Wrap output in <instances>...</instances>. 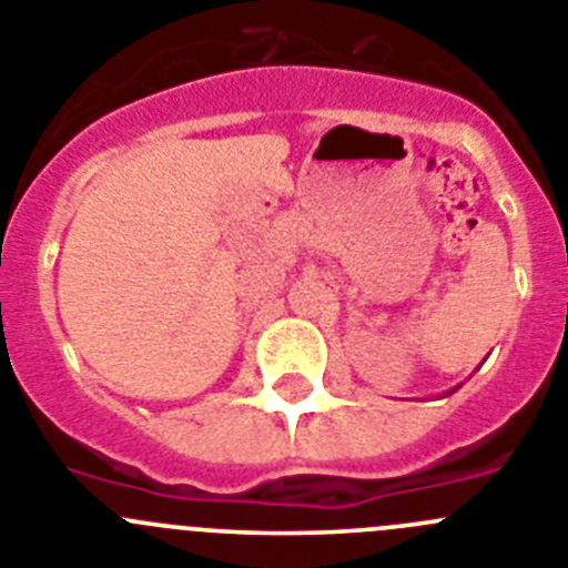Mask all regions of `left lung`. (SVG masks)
<instances>
[{
    "label": "left lung",
    "instance_id": "left-lung-1",
    "mask_svg": "<svg viewBox=\"0 0 568 568\" xmlns=\"http://www.w3.org/2000/svg\"><path fill=\"white\" fill-rule=\"evenodd\" d=\"M452 392H454V389H452ZM452 392H448V395H452Z\"/></svg>",
    "mask_w": 568,
    "mask_h": 568
}]
</instances>
